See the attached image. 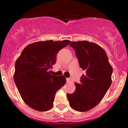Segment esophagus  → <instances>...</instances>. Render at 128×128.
<instances>
[{"instance_id":"obj_1","label":"esophagus","mask_w":128,"mask_h":128,"mask_svg":"<svg viewBox=\"0 0 128 128\" xmlns=\"http://www.w3.org/2000/svg\"><path fill=\"white\" fill-rule=\"evenodd\" d=\"M66 82H68V83H69V82H71V79H70V78H66Z\"/></svg>"}]
</instances>
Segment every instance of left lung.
<instances>
[{
    "instance_id": "1",
    "label": "left lung",
    "mask_w": 128,
    "mask_h": 128,
    "mask_svg": "<svg viewBox=\"0 0 128 128\" xmlns=\"http://www.w3.org/2000/svg\"><path fill=\"white\" fill-rule=\"evenodd\" d=\"M70 46L76 51L78 62L86 74L80 82L75 83L76 90L68 94L70 107L78 112L92 109L103 99L112 84V66L105 50L88 41L72 42Z\"/></svg>"
}]
</instances>
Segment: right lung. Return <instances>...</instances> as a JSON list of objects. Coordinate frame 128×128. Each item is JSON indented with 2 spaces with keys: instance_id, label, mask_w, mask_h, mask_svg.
I'll list each match as a JSON object with an SVG mask.
<instances>
[{
  "instance_id": "obj_1",
  "label": "right lung",
  "mask_w": 128,
  "mask_h": 128,
  "mask_svg": "<svg viewBox=\"0 0 128 128\" xmlns=\"http://www.w3.org/2000/svg\"><path fill=\"white\" fill-rule=\"evenodd\" d=\"M71 42L40 41L28 44L15 62L14 80L23 101L31 108L45 112L53 106L56 92L66 83L64 76L48 72L56 63L59 50Z\"/></svg>"
}]
</instances>
